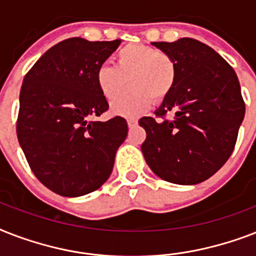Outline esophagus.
<instances>
[{
  "label": "esophagus",
  "mask_w": 256,
  "mask_h": 256,
  "mask_svg": "<svg viewBox=\"0 0 256 256\" xmlns=\"http://www.w3.org/2000/svg\"><path fill=\"white\" fill-rule=\"evenodd\" d=\"M128 128H134V126L138 124V120H136V118H128Z\"/></svg>",
  "instance_id": "obj_1"
}]
</instances>
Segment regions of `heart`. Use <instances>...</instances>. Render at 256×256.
<instances>
[{
	"instance_id": "obj_1",
	"label": "heart",
	"mask_w": 256,
	"mask_h": 256,
	"mask_svg": "<svg viewBox=\"0 0 256 256\" xmlns=\"http://www.w3.org/2000/svg\"><path fill=\"white\" fill-rule=\"evenodd\" d=\"M126 80L130 90L112 104L116 116H138L154 100H164L175 85L176 64L164 52L148 45L130 44L114 54V66L100 65L96 72V84L104 100H112Z\"/></svg>"
}]
</instances>
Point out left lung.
I'll list each match as a JSON object with an SVG mask.
<instances>
[{"label":"left lung","instance_id":"1","mask_svg":"<svg viewBox=\"0 0 256 256\" xmlns=\"http://www.w3.org/2000/svg\"><path fill=\"white\" fill-rule=\"evenodd\" d=\"M152 45L174 60L176 80L156 112L160 120H140L146 130L140 150L160 178L196 184L222 168L235 148L246 110L238 77L214 49L192 38Z\"/></svg>","mask_w":256,"mask_h":256}]
</instances>
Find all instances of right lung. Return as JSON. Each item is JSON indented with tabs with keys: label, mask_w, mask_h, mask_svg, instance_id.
<instances>
[{
	"label": "right lung",
	"mask_w": 256,
	"mask_h": 256,
	"mask_svg": "<svg viewBox=\"0 0 256 256\" xmlns=\"http://www.w3.org/2000/svg\"><path fill=\"white\" fill-rule=\"evenodd\" d=\"M120 44L69 38L50 48L24 78L18 142L34 175L56 194L81 196L100 188L128 136L122 116L94 120L108 108L96 72Z\"/></svg>",
	"instance_id": "1"
}]
</instances>
